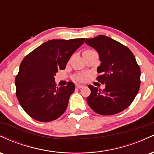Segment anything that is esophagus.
<instances>
[{"label":"esophagus","instance_id":"34e87169","mask_svg":"<svg viewBox=\"0 0 154 154\" xmlns=\"http://www.w3.org/2000/svg\"><path fill=\"white\" fill-rule=\"evenodd\" d=\"M83 87H84V86H83L82 85H79V84L78 85H76V88H79H79H82Z\"/></svg>","mask_w":154,"mask_h":154}]
</instances>
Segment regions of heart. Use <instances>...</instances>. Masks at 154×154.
<instances>
[{"instance_id":"b5f03b06","label":"heart","mask_w":154,"mask_h":154,"mask_svg":"<svg viewBox=\"0 0 154 154\" xmlns=\"http://www.w3.org/2000/svg\"><path fill=\"white\" fill-rule=\"evenodd\" d=\"M75 79H77V80L79 81H82L83 79H84V77H82V76H80V75H77L75 77Z\"/></svg>"}]
</instances>
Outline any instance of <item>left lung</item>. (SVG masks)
Masks as SVG:
<instances>
[{
	"label": "left lung",
	"mask_w": 154,
	"mask_h": 154,
	"mask_svg": "<svg viewBox=\"0 0 154 154\" xmlns=\"http://www.w3.org/2000/svg\"><path fill=\"white\" fill-rule=\"evenodd\" d=\"M85 43L98 53L101 63L97 79L106 85L101 91L88 85V105L100 115L121 112L132 103L140 85V69L135 56L128 47L105 35L86 39Z\"/></svg>",
	"instance_id": "left-lung-1"
}]
</instances>
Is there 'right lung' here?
<instances>
[{
  "label": "right lung",
  "mask_w": 154,
  "mask_h": 154,
  "mask_svg": "<svg viewBox=\"0 0 154 154\" xmlns=\"http://www.w3.org/2000/svg\"><path fill=\"white\" fill-rule=\"evenodd\" d=\"M84 42L85 38L48 40L22 60L15 78L16 95L32 118L48 122L66 111L75 84L68 82L66 86L57 88L54 76L66 68L72 55Z\"/></svg>",
  "instance_id": "1"
}]
</instances>
